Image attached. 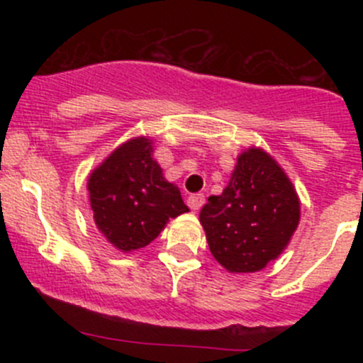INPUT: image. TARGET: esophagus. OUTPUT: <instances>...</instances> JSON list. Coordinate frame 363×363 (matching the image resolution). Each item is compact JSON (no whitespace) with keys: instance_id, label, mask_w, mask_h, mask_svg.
I'll return each instance as SVG.
<instances>
[{"instance_id":"obj_1","label":"esophagus","mask_w":363,"mask_h":363,"mask_svg":"<svg viewBox=\"0 0 363 363\" xmlns=\"http://www.w3.org/2000/svg\"><path fill=\"white\" fill-rule=\"evenodd\" d=\"M203 202H205V196L200 195V193L188 196V205L191 211H200V207H202Z\"/></svg>"}]
</instances>
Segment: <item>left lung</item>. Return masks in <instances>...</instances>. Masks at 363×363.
Listing matches in <instances>:
<instances>
[{
	"mask_svg": "<svg viewBox=\"0 0 363 363\" xmlns=\"http://www.w3.org/2000/svg\"><path fill=\"white\" fill-rule=\"evenodd\" d=\"M300 199L294 182L272 156L251 145L237 156L221 195L200 211L208 250L232 274H250L274 262L294 237Z\"/></svg>",
	"mask_w": 363,
	"mask_h": 363,
	"instance_id": "8db88e82",
	"label": "left lung"
}]
</instances>
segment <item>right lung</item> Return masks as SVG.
Instances as JSON below:
<instances>
[{
  "mask_svg": "<svg viewBox=\"0 0 363 363\" xmlns=\"http://www.w3.org/2000/svg\"><path fill=\"white\" fill-rule=\"evenodd\" d=\"M152 152V138L133 137L117 145L87 177L94 223L121 252L145 247L170 219L189 211Z\"/></svg>",
  "mask_w": 363,
  "mask_h": 363,
  "instance_id": "right-lung-1",
  "label": "right lung"
}]
</instances>
